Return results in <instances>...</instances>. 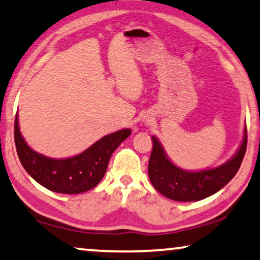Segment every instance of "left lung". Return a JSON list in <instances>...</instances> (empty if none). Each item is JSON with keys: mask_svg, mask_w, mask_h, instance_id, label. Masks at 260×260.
<instances>
[{"mask_svg": "<svg viewBox=\"0 0 260 260\" xmlns=\"http://www.w3.org/2000/svg\"><path fill=\"white\" fill-rule=\"evenodd\" d=\"M153 149L148 162V177L159 193L177 202H198L221 189L238 172L246 152L247 131L238 152L221 166L198 172L184 171L171 162L158 139L152 137Z\"/></svg>", "mask_w": 260, "mask_h": 260, "instance_id": "obj_1", "label": "left lung"}]
</instances>
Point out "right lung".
Wrapping results in <instances>:
<instances>
[{"instance_id":"1","label":"right lung","mask_w":260,"mask_h":260,"mask_svg":"<svg viewBox=\"0 0 260 260\" xmlns=\"http://www.w3.org/2000/svg\"><path fill=\"white\" fill-rule=\"evenodd\" d=\"M131 135V129L108 134L85 152L68 159H52L32 151L22 137L15 116V146L17 155L30 177L43 187L63 194H78L94 188L107 171L113 152Z\"/></svg>"}]
</instances>
